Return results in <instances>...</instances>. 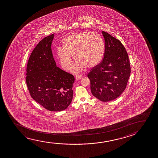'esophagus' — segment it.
I'll return each instance as SVG.
<instances>
[{
  "mask_svg": "<svg viewBox=\"0 0 158 158\" xmlns=\"http://www.w3.org/2000/svg\"><path fill=\"white\" fill-rule=\"evenodd\" d=\"M82 77H83V76H82V75H77V76H76V80H80V79H81L82 78Z\"/></svg>",
  "mask_w": 158,
  "mask_h": 158,
  "instance_id": "1",
  "label": "esophagus"
}]
</instances>
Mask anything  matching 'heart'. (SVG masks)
I'll use <instances>...</instances> for the list:
<instances>
[{
	"mask_svg": "<svg viewBox=\"0 0 158 158\" xmlns=\"http://www.w3.org/2000/svg\"><path fill=\"white\" fill-rule=\"evenodd\" d=\"M64 47L59 46L56 54L63 69L68 71L73 61H76L72 68L73 72H79L85 67H95L102 61L105 53V43L101 35L95 32L77 33L66 37Z\"/></svg>",
	"mask_w": 158,
	"mask_h": 158,
	"instance_id": "obj_1",
	"label": "heart"
}]
</instances>
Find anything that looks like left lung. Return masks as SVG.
<instances>
[{
	"label": "left lung",
	"instance_id": "obj_1",
	"mask_svg": "<svg viewBox=\"0 0 158 158\" xmlns=\"http://www.w3.org/2000/svg\"><path fill=\"white\" fill-rule=\"evenodd\" d=\"M105 49L101 63L87 74L92 94L100 101L107 102L119 97L125 89L131 74L127 52L121 41L102 32Z\"/></svg>",
	"mask_w": 158,
	"mask_h": 158
}]
</instances>
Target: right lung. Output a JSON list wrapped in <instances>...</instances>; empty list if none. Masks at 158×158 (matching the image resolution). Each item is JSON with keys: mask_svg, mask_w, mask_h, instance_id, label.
<instances>
[{"mask_svg": "<svg viewBox=\"0 0 158 158\" xmlns=\"http://www.w3.org/2000/svg\"><path fill=\"white\" fill-rule=\"evenodd\" d=\"M54 35L44 38L33 50L27 65L26 82L35 102L48 110L58 112L71 102L74 77L56 66L51 50Z\"/></svg>", "mask_w": 158, "mask_h": 158, "instance_id": "add662e5", "label": "right lung"}]
</instances>
